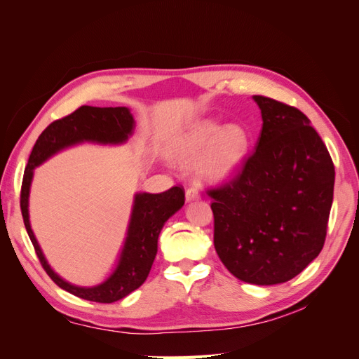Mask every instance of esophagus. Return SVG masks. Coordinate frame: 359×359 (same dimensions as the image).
Returning <instances> with one entry per match:
<instances>
[{"instance_id":"esophagus-1","label":"esophagus","mask_w":359,"mask_h":359,"mask_svg":"<svg viewBox=\"0 0 359 359\" xmlns=\"http://www.w3.org/2000/svg\"><path fill=\"white\" fill-rule=\"evenodd\" d=\"M186 199L187 201H194V199H201V193L196 189H189L186 191Z\"/></svg>"}]
</instances>
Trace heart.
<instances>
[{
  "label": "heart",
  "instance_id": "obj_1",
  "mask_svg": "<svg viewBox=\"0 0 359 359\" xmlns=\"http://www.w3.org/2000/svg\"><path fill=\"white\" fill-rule=\"evenodd\" d=\"M248 133L240 124H229L220 130L214 121L198 124L182 139L180 158L196 161L203 154L202 172L212 180L232 177L243 166L248 153Z\"/></svg>",
  "mask_w": 359,
  "mask_h": 359
}]
</instances>
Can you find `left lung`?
<instances>
[{
    "instance_id": "obj_1",
    "label": "left lung",
    "mask_w": 359,
    "mask_h": 359,
    "mask_svg": "<svg viewBox=\"0 0 359 359\" xmlns=\"http://www.w3.org/2000/svg\"><path fill=\"white\" fill-rule=\"evenodd\" d=\"M262 132L255 151L212 198L214 247L245 283L277 285L298 276L323 248L334 196V163L299 109L255 95Z\"/></svg>"
}]
</instances>
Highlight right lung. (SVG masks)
<instances>
[{
  "label": "right lung",
  "mask_w": 359,
  "mask_h": 359,
  "mask_svg": "<svg viewBox=\"0 0 359 359\" xmlns=\"http://www.w3.org/2000/svg\"><path fill=\"white\" fill-rule=\"evenodd\" d=\"M133 124V116L127 107L81 106L79 109L50 123L43 130L31 151L24 172L22 187H20V211H22L25 229L34 245L40 264L53 280V283L70 292L72 295L86 301L102 304L115 302L127 297L128 293H132L144 283L157 255L160 231L169 217L175 214L186 202V193L182 187L175 186L158 194H136L127 240L115 273L99 286L78 287L53 273L31 231L28 220V194L32 169L52 154H55L57 151L83 142V140L100 144H121L132 135Z\"/></svg>",
  "instance_id": "right-lung-1"
}]
</instances>
